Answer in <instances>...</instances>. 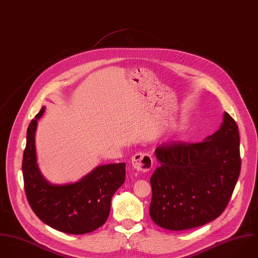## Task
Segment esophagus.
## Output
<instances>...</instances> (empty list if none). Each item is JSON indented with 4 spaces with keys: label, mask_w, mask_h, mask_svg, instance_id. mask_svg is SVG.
<instances>
[{
    "label": "esophagus",
    "mask_w": 258,
    "mask_h": 258,
    "mask_svg": "<svg viewBox=\"0 0 258 258\" xmlns=\"http://www.w3.org/2000/svg\"><path fill=\"white\" fill-rule=\"evenodd\" d=\"M132 165L138 171L147 172L153 167V158L149 153H138L132 157Z\"/></svg>",
    "instance_id": "34e87169"
}]
</instances>
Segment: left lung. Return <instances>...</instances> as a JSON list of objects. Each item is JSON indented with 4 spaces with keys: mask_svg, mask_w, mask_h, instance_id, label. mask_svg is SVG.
Returning a JSON list of instances; mask_svg holds the SVG:
<instances>
[{
    "mask_svg": "<svg viewBox=\"0 0 258 258\" xmlns=\"http://www.w3.org/2000/svg\"><path fill=\"white\" fill-rule=\"evenodd\" d=\"M239 144L237 124L224 112L219 130L203 143L158 146L160 165L151 177L150 215L155 224L176 231L217 218L239 177Z\"/></svg>",
    "mask_w": 258,
    "mask_h": 258,
    "instance_id": "8db88e82",
    "label": "left lung"
}]
</instances>
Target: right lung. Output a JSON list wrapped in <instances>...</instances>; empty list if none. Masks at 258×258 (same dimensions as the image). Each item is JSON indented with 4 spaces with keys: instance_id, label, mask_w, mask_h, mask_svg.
Returning a JSON list of instances; mask_svg holds the SVG:
<instances>
[{
    "instance_id": "right-lung-1",
    "label": "right lung",
    "mask_w": 258,
    "mask_h": 258,
    "mask_svg": "<svg viewBox=\"0 0 258 258\" xmlns=\"http://www.w3.org/2000/svg\"><path fill=\"white\" fill-rule=\"evenodd\" d=\"M45 110L43 106L27 131L22 166L27 200L52 228L70 234L92 232L108 217L111 198L125 180V162L99 165L76 182H50L41 171L36 151L38 119Z\"/></svg>"
}]
</instances>
